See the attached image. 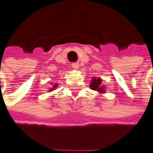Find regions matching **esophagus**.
Wrapping results in <instances>:
<instances>
[{
    "mask_svg": "<svg viewBox=\"0 0 153 153\" xmlns=\"http://www.w3.org/2000/svg\"><path fill=\"white\" fill-rule=\"evenodd\" d=\"M79 66H80V65H79L78 62H74V63L71 64V67H72L73 69H75V70H77V69L79 68Z\"/></svg>",
    "mask_w": 153,
    "mask_h": 153,
    "instance_id": "obj_1",
    "label": "esophagus"
}]
</instances>
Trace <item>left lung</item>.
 I'll list each match as a JSON object with an SVG mask.
<instances>
[{"mask_svg":"<svg viewBox=\"0 0 153 153\" xmlns=\"http://www.w3.org/2000/svg\"><path fill=\"white\" fill-rule=\"evenodd\" d=\"M90 87H91V90L98 91L100 92H104V87L102 85V80L100 78L96 79L95 77H93V79L91 80Z\"/></svg>","mask_w":153,"mask_h":153,"instance_id":"1","label":"left lung"}]
</instances>
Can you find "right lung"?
Instances as JSON below:
<instances>
[{"label": "right lung", "instance_id": "add662e5", "mask_svg": "<svg viewBox=\"0 0 153 153\" xmlns=\"http://www.w3.org/2000/svg\"><path fill=\"white\" fill-rule=\"evenodd\" d=\"M56 86H57V84H54V85H53V89H55V88H56ZM51 91H52V89H51Z\"/></svg>", "mask_w": 153, "mask_h": 153}]
</instances>
